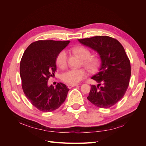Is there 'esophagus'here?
<instances>
[{
  "label": "esophagus",
  "mask_w": 146,
  "mask_h": 146,
  "mask_svg": "<svg viewBox=\"0 0 146 146\" xmlns=\"http://www.w3.org/2000/svg\"><path fill=\"white\" fill-rule=\"evenodd\" d=\"M77 85H78L77 84H68V85L67 86H68V88H69V89H70V88H71L74 87V86H77Z\"/></svg>",
  "instance_id": "34e87169"
}]
</instances>
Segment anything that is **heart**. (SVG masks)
Listing matches in <instances>:
<instances>
[{
    "label": "heart",
    "instance_id": "b5f03b06",
    "mask_svg": "<svg viewBox=\"0 0 146 146\" xmlns=\"http://www.w3.org/2000/svg\"><path fill=\"white\" fill-rule=\"evenodd\" d=\"M72 51L77 55L82 60H85V64L86 67L92 70L97 67V61L95 59L89 58L91 56V52L82 46L74 47ZM56 64L58 67L64 69L67 66L68 54L66 50H61L56 57ZM87 72L84 69H72L65 72L63 76L64 82L68 83L77 84L80 82L84 78H85Z\"/></svg>",
    "mask_w": 146,
    "mask_h": 146
}]
</instances>
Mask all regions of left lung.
Segmentation results:
<instances>
[{"instance_id": "8db88e82", "label": "left lung", "mask_w": 146, "mask_h": 146, "mask_svg": "<svg viewBox=\"0 0 146 146\" xmlns=\"http://www.w3.org/2000/svg\"><path fill=\"white\" fill-rule=\"evenodd\" d=\"M78 40L98 52L101 60L99 72L91 77L98 84L91 85L87 99L99 108L111 107L123 98L129 85L131 66L124 48L117 39L107 36Z\"/></svg>"}]
</instances>
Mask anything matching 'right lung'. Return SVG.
<instances>
[{
    "mask_svg": "<svg viewBox=\"0 0 146 146\" xmlns=\"http://www.w3.org/2000/svg\"><path fill=\"white\" fill-rule=\"evenodd\" d=\"M69 41L39 40L26 48L20 63L22 87L25 96L35 107L43 112L58 108L65 101L69 89L58 83L48 86L50 77L55 76L56 60Z\"/></svg>",
    "mask_w": 146,
    "mask_h": 146,
    "instance_id": "right-lung-1",
    "label": "right lung"
}]
</instances>
